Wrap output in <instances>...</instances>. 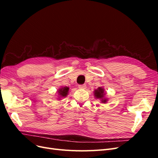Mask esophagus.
I'll return each mask as SVG.
<instances>
[{
	"label": "esophagus",
	"mask_w": 158,
	"mask_h": 158,
	"mask_svg": "<svg viewBox=\"0 0 158 158\" xmlns=\"http://www.w3.org/2000/svg\"><path fill=\"white\" fill-rule=\"evenodd\" d=\"M78 88L80 89H84L86 88V85L85 84H82V85H78Z\"/></svg>",
	"instance_id": "1"
}]
</instances>
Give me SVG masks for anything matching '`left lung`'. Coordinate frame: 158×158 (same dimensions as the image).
I'll return each instance as SVG.
<instances>
[{
    "instance_id": "8db88e82",
    "label": "left lung",
    "mask_w": 158,
    "mask_h": 158,
    "mask_svg": "<svg viewBox=\"0 0 158 158\" xmlns=\"http://www.w3.org/2000/svg\"><path fill=\"white\" fill-rule=\"evenodd\" d=\"M94 95H95V97L97 99H102L101 101L102 103H105L107 102V99H104V89L102 88H98L97 89H95L94 91Z\"/></svg>"
}]
</instances>
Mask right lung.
Here are the masks:
<instances>
[{
    "instance_id": "right-lung-1",
    "label": "right lung",
    "mask_w": 158,
    "mask_h": 158,
    "mask_svg": "<svg viewBox=\"0 0 158 158\" xmlns=\"http://www.w3.org/2000/svg\"><path fill=\"white\" fill-rule=\"evenodd\" d=\"M69 90V88H68V87H63V88H60L58 91L60 98L66 97V95H68Z\"/></svg>"
}]
</instances>
